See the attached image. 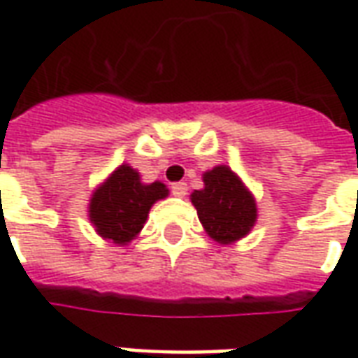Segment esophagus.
<instances>
[{
    "label": "esophagus",
    "mask_w": 358,
    "mask_h": 358,
    "mask_svg": "<svg viewBox=\"0 0 358 358\" xmlns=\"http://www.w3.org/2000/svg\"><path fill=\"white\" fill-rule=\"evenodd\" d=\"M171 189L174 197H184L187 194V184L186 182H176V184H172Z\"/></svg>",
    "instance_id": "1"
}]
</instances>
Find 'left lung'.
<instances>
[{
	"label": "left lung",
	"instance_id": "obj_1",
	"mask_svg": "<svg viewBox=\"0 0 358 358\" xmlns=\"http://www.w3.org/2000/svg\"><path fill=\"white\" fill-rule=\"evenodd\" d=\"M189 199L205 232L220 245L245 238L257 222L255 195L228 164L203 172V187Z\"/></svg>",
	"mask_w": 358,
	"mask_h": 358
}]
</instances>
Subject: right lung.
<instances>
[{
	"instance_id": "1",
	"label": "right lung",
	"mask_w": 358,
	"mask_h": 358,
	"mask_svg": "<svg viewBox=\"0 0 358 358\" xmlns=\"http://www.w3.org/2000/svg\"><path fill=\"white\" fill-rule=\"evenodd\" d=\"M169 197L163 182H141L140 172L122 163L92 192L88 218L97 236L113 245L132 243L157 201Z\"/></svg>"
}]
</instances>
